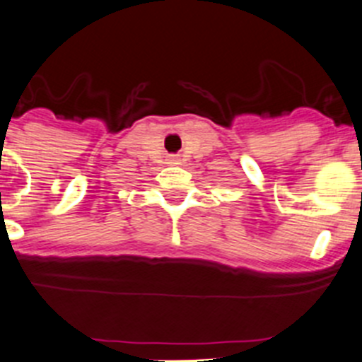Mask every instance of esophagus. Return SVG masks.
Wrapping results in <instances>:
<instances>
[{"instance_id": "34e87169", "label": "esophagus", "mask_w": 362, "mask_h": 362, "mask_svg": "<svg viewBox=\"0 0 362 362\" xmlns=\"http://www.w3.org/2000/svg\"><path fill=\"white\" fill-rule=\"evenodd\" d=\"M171 160H177V159H171ZM175 164H177V163H175Z\"/></svg>"}]
</instances>
